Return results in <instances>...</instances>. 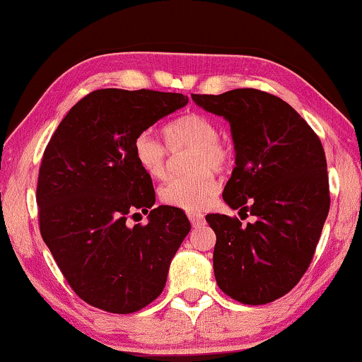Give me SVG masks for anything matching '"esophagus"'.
Masks as SVG:
<instances>
[{
    "mask_svg": "<svg viewBox=\"0 0 362 362\" xmlns=\"http://www.w3.org/2000/svg\"><path fill=\"white\" fill-rule=\"evenodd\" d=\"M188 219H190L193 228H198V226H202L204 223V216L198 211L188 213Z\"/></svg>",
    "mask_w": 362,
    "mask_h": 362,
    "instance_id": "esophagus-1",
    "label": "esophagus"
}]
</instances>
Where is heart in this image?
<instances>
[{
  "label": "heart",
  "instance_id": "obj_1",
  "mask_svg": "<svg viewBox=\"0 0 362 362\" xmlns=\"http://www.w3.org/2000/svg\"><path fill=\"white\" fill-rule=\"evenodd\" d=\"M165 146L148 133L133 143L136 164L151 179H164L169 174V151L185 154V169L190 172L165 182L159 190L160 202L169 206L197 211L206 206L218 193L214 172H224L234 164V148L218 136L216 123L202 113H183L163 127Z\"/></svg>",
  "mask_w": 362,
  "mask_h": 362
}]
</instances>
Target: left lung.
Masks as SVG:
<instances>
[{
  "label": "left lung",
  "instance_id": "left-lung-1",
  "mask_svg": "<svg viewBox=\"0 0 362 362\" xmlns=\"http://www.w3.org/2000/svg\"><path fill=\"white\" fill-rule=\"evenodd\" d=\"M230 123L235 167L223 199L242 223L206 214L216 234V283L234 300L262 305L288 294L309 268L330 209L325 151L288 102L258 89L192 94Z\"/></svg>",
  "mask_w": 362,
  "mask_h": 362
}]
</instances>
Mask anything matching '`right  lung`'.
Wrapping results in <instances>:
<instances>
[{
  "mask_svg": "<svg viewBox=\"0 0 362 362\" xmlns=\"http://www.w3.org/2000/svg\"><path fill=\"white\" fill-rule=\"evenodd\" d=\"M187 102L183 94L151 89L93 90L43 151L35 195L42 239L89 305L132 314L163 293L192 226L179 208H153V180L134 160L133 143ZM138 209L150 211V223L128 228Z\"/></svg>",
  "mask_w": 362,
  "mask_h": 362,
  "instance_id": "1",
  "label": "right lung"
}]
</instances>
